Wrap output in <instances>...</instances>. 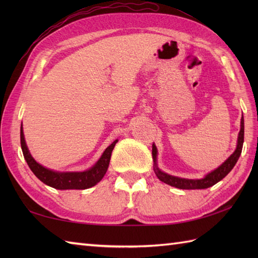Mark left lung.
<instances>
[{
  "label": "left lung",
  "instance_id": "1",
  "mask_svg": "<svg viewBox=\"0 0 258 258\" xmlns=\"http://www.w3.org/2000/svg\"><path fill=\"white\" fill-rule=\"evenodd\" d=\"M243 143H244V117L240 119V131L238 134V140H237V147L233 154L229 156L227 160L224 162L220 167L214 169L213 172L208 173L204 178L202 179H187V178H179L176 176H172V175H168L166 173L162 172L160 168L157 167L156 164V154L157 150L156 146L153 144L152 146V155L153 160H154V172L158 179H161L162 182L166 183L167 185L174 186V187H177L180 189H202V188H208L211 186L215 185L216 183L220 182L226 175L232 171L235 164L238 161L240 153H242L243 149Z\"/></svg>",
  "mask_w": 258,
  "mask_h": 258
}]
</instances>
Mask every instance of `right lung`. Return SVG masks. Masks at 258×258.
Returning <instances> with one entry per match:
<instances>
[{"mask_svg": "<svg viewBox=\"0 0 258 258\" xmlns=\"http://www.w3.org/2000/svg\"><path fill=\"white\" fill-rule=\"evenodd\" d=\"M117 143V140H115L107 149L104 151L103 155L97 161L94 166L85 172H68L59 173L54 172L51 169L43 167L30 154L27 146L25 144L23 128H21V147L23 151V155L27 165L31 168V171L34 173L35 176L42 180L43 183L51 186L56 189H86L97 184L105 175L109 160H111L112 151L115 144Z\"/></svg>", "mask_w": 258, "mask_h": 258, "instance_id": "obj_1", "label": "right lung"}]
</instances>
